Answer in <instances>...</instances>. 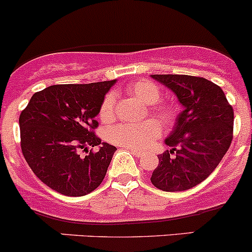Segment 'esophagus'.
<instances>
[{
	"label": "esophagus",
	"instance_id": "obj_1",
	"mask_svg": "<svg viewBox=\"0 0 252 252\" xmlns=\"http://www.w3.org/2000/svg\"><path fill=\"white\" fill-rule=\"evenodd\" d=\"M128 150L130 151L131 154H134V155H135V156H138V158H141V156H143V153H141V151L134 150V149H128Z\"/></svg>",
	"mask_w": 252,
	"mask_h": 252
}]
</instances>
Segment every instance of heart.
I'll use <instances>...</instances> for the list:
<instances>
[{"mask_svg":"<svg viewBox=\"0 0 252 252\" xmlns=\"http://www.w3.org/2000/svg\"><path fill=\"white\" fill-rule=\"evenodd\" d=\"M126 92L135 97L141 103L150 106L149 114L158 119L162 126H170L176 119V109L171 104H155L160 101L161 92L158 85L149 80H136L126 86ZM116 111V96L108 94L104 96L99 107V118L104 123L114 119ZM161 129L158 122L153 119L140 122V123H119L111 126L107 131V139L112 144L126 149L143 150L149 148L160 136Z\"/></svg>","mask_w":252,"mask_h":252,"instance_id":"1","label":"heart"}]
</instances>
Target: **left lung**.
<instances>
[{
	"mask_svg": "<svg viewBox=\"0 0 252 252\" xmlns=\"http://www.w3.org/2000/svg\"><path fill=\"white\" fill-rule=\"evenodd\" d=\"M177 96L183 111L165 139L171 150L158 155L151 182L165 192L186 191L214 170L233 140L234 111L223 90L203 77L151 75Z\"/></svg>",
	"mask_w": 252,
	"mask_h": 252,
	"instance_id": "8db88e82",
	"label": "left lung"
}]
</instances>
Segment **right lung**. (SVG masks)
Wrapping results in <instances>:
<instances>
[{"label": "right lung", "instance_id": "add662e5", "mask_svg": "<svg viewBox=\"0 0 252 252\" xmlns=\"http://www.w3.org/2000/svg\"><path fill=\"white\" fill-rule=\"evenodd\" d=\"M116 80L53 85L32 96L19 116L21 148L36 177L58 193L81 197L102 183L116 146L94 134L99 107ZM100 145L81 158L80 150Z\"/></svg>", "mask_w": 252, "mask_h": 252}]
</instances>
